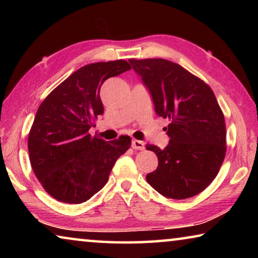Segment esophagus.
<instances>
[{"instance_id":"esophagus-1","label":"esophagus","mask_w":258,"mask_h":258,"mask_svg":"<svg viewBox=\"0 0 258 258\" xmlns=\"http://www.w3.org/2000/svg\"><path fill=\"white\" fill-rule=\"evenodd\" d=\"M132 148L135 150H143L145 149V142L140 141V140H133Z\"/></svg>"}]
</instances>
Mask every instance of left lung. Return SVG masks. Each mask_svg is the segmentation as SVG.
I'll list each match as a JSON object with an SVG mask.
<instances>
[{"mask_svg":"<svg viewBox=\"0 0 258 258\" xmlns=\"http://www.w3.org/2000/svg\"><path fill=\"white\" fill-rule=\"evenodd\" d=\"M149 89L157 115L168 118V146L147 145L158 167L147 182L164 197L186 199L200 194L216 177L226 152L223 111L213 90L172 61L128 60Z\"/></svg>","mask_w":258,"mask_h":258,"instance_id":"left-lung-1","label":"left lung"}]
</instances>
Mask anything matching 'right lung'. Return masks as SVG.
I'll return each mask as SVG.
<instances>
[{
    "label": "right lung",
    "instance_id": "obj_1",
    "mask_svg": "<svg viewBox=\"0 0 258 258\" xmlns=\"http://www.w3.org/2000/svg\"><path fill=\"white\" fill-rule=\"evenodd\" d=\"M130 69L125 60L86 64L38 107L28 135L29 160L42 186L58 202L89 200L106 185L116 160L130 149L128 135L107 142L89 133L103 113V82Z\"/></svg>",
    "mask_w": 258,
    "mask_h": 258
}]
</instances>
